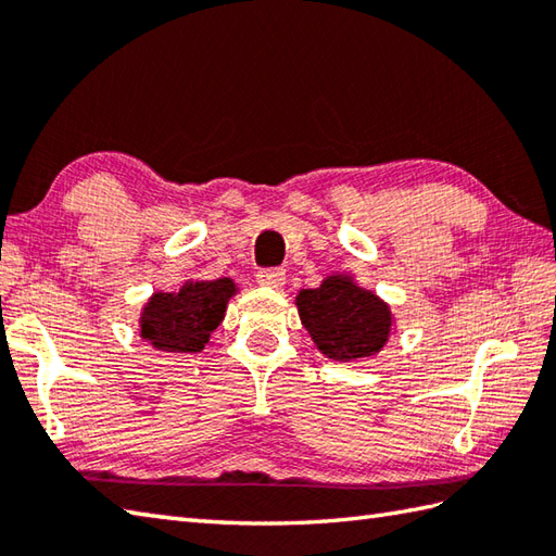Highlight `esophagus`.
Returning a JSON list of instances; mask_svg holds the SVG:
<instances>
[{"label":"esophagus","mask_w":556,"mask_h":556,"mask_svg":"<svg viewBox=\"0 0 556 556\" xmlns=\"http://www.w3.org/2000/svg\"><path fill=\"white\" fill-rule=\"evenodd\" d=\"M255 279H257V285H263L267 289H279L287 281V271L279 267H267V269H260Z\"/></svg>","instance_id":"34e87169"}]
</instances>
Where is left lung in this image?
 <instances>
[{"label": "left lung", "mask_w": 556, "mask_h": 556, "mask_svg": "<svg viewBox=\"0 0 556 556\" xmlns=\"http://www.w3.org/2000/svg\"><path fill=\"white\" fill-rule=\"evenodd\" d=\"M296 305L317 349L332 361L375 356L392 329L387 303L341 275L325 279L317 289H303Z\"/></svg>", "instance_id": "1"}]
</instances>
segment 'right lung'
Instances as JSON below:
<instances>
[{"label":"right lung","mask_w":556,"mask_h":556,"mask_svg":"<svg viewBox=\"0 0 556 556\" xmlns=\"http://www.w3.org/2000/svg\"><path fill=\"white\" fill-rule=\"evenodd\" d=\"M233 293L236 287L227 277L188 281L179 293H155L140 317V334L160 351H203Z\"/></svg>","instance_id":"obj_1"}]
</instances>
